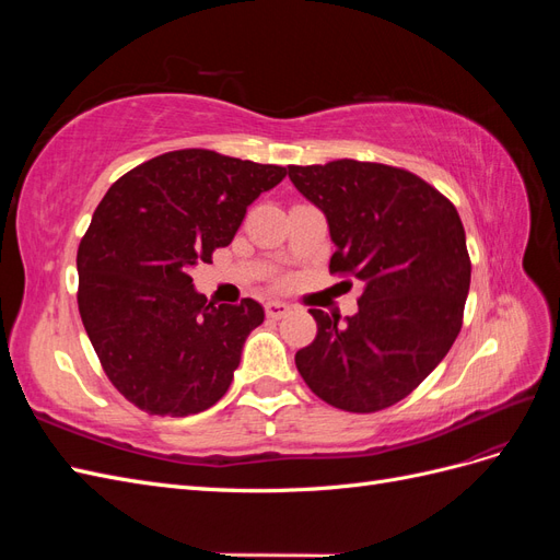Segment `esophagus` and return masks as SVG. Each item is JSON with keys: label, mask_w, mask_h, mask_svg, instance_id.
<instances>
[{"label": "esophagus", "mask_w": 560, "mask_h": 560, "mask_svg": "<svg viewBox=\"0 0 560 560\" xmlns=\"http://www.w3.org/2000/svg\"><path fill=\"white\" fill-rule=\"evenodd\" d=\"M290 311H292L290 303H284V301H268V303H266V315L273 317V319L284 317Z\"/></svg>", "instance_id": "obj_1"}]
</instances>
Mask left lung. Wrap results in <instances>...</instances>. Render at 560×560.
<instances>
[{"mask_svg": "<svg viewBox=\"0 0 560 560\" xmlns=\"http://www.w3.org/2000/svg\"><path fill=\"white\" fill-rule=\"evenodd\" d=\"M287 173L327 214L329 273L364 282L360 311L343 325L311 308L317 336L296 352L299 374L336 409L383 411L409 397L460 334L471 278L460 214L395 165L341 159Z\"/></svg>", "mask_w": 560, "mask_h": 560, "instance_id": "1", "label": "left lung"}]
</instances>
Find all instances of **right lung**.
<instances>
[{"label": "right lung", "mask_w": 560, "mask_h": 560, "mask_svg": "<svg viewBox=\"0 0 560 560\" xmlns=\"http://www.w3.org/2000/svg\"><path fill=\"white\" fill-rule=\"evenodd\" d=\"M284 175L177 149L132 167L100 200L77 252L79 313L112 385L149 416L200 413L226 395L264 308L254 299L212 306L189 273L212 264L247 206Z\"/></svg>", "instance_id": "1"}]
</instances>
